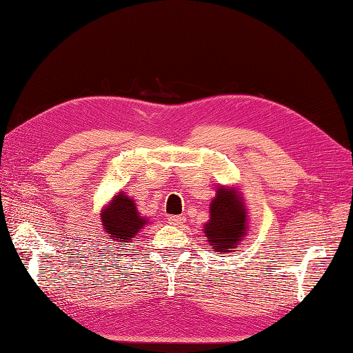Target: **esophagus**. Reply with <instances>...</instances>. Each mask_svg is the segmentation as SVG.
Listing matches in <instances>:
<instances>
[{
    "label": "esophagus",
    "mask_w": 353,
    "mask_h": 353,
    "mask_svg": "<svg viewBox=\"0 0 353 353\" xmlns=\"http://www.w3.org/2000/svg\"><path fill=\"white\" fill-rule=\"evenodd\" d=\"M169 223L173 226H180L184 223V217H181V215H173V217H169Z\"/></svg>",
    "instance_id": "obj_1"
}]
</instances>
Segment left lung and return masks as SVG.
<instances>
[{"label": "left lung", "instance_id": "obj_1", "mask_svg": "<svg viewBox=\"0 0 353 353\" xmlns=\"http://www.w3.org/2000/svg\"><path fill=\"white\" fill-rule=\"evenodd\" d=\"M248 219L242 190L232 186H220L209 205V220L203 230L209 248L219 254L236 251L248 234Z\"/></svg>", "mask_w": 353, "mask_h": 353}]
</instances>
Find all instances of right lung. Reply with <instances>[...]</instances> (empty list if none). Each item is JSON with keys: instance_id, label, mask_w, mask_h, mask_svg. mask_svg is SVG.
<instances>
[{"instance_id": "1", "label": "right lung", "mask_w": 353, "mask_h": 353, "mask_svg": "<svg viewBox=\"0 0 353 353\" xmlns=\"http://www.w3.org/2000/svg\"><path fill=\"white\" fill-rule=\"evenodd\" d=\"M147 217H142L133 199L125 192H117L101 211V223L111 242L121 246L132 243L141 230L148 225Z\"/></svg>"}]
</instances>
